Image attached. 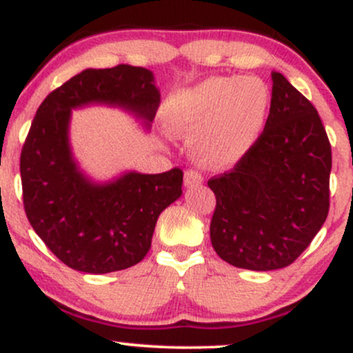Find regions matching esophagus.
Instances as JSON below:
<instances>
[{
  "mask_svg": "<svg viewBox=\"0 0 353 353\" xmlns=\"http://www.w3.org/2000/svg\"><path fill=\"white\" fill-rule=\"evenodd\" d=\"M202 176L194 169H189L188 172L184 174V185L185 188H194V185H201L202 184Z\"/></svg>",
  "mask_w": 353,
  "mask_h": 353,
  "instance_id": "1",
  "label": "esophagus"
}]
</instances>
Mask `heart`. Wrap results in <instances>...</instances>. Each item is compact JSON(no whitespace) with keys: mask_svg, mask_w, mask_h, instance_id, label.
<instances>
[{"mask_svg":"<svg viewBox=\"0 0 353 353\" xmlns=\"http://www.w3.org/2000/svg\"><path fill=\"white\" fill-rule=\"evenodd\" d=\"M270 99L269 86L255 76L208 78L168 101L165 128L176 137H196L192 151L199 163L225 168L257 143Z\"/></svg>","mask_w":353,"mask_h":353,"instance_id":"heart-1","label":"heart"}]
</instances>
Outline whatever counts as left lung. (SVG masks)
<instances>
[{
	"mask_svg": "<svg viewBox=\"0 0 353 353\" xmlns=\"http://www.w3.org/2000/svg\"><path fill=\"white\" fill-rule=\"evenodd\" d=\"M332 149L317 109L272 71L270 112L254 148L208 184L216 194L210 242L239 269L290 265L329 214Z\"/></svg>",
	"mask_w": 353,
	"mask_h": 353,
	"instance_id": "8db88e82",
	"label": "left lung"
}]
</instances>
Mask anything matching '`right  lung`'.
<instances>
[{"instance_id": "1", "label": "right lung", "mask_w": 353, "mask_h": 353, "mask_svg": "<svg viewBox=\"0 0 353 353\" xmlns=\"http://www.w3.org/2000/svg\"><path fill=\"white\" fill-rule=\"evenodd\" d=\"M159 103L152 71L119 64L81 71L36 111L19 163L24 210L48 249L71 269L108 274L136 265L151 249L157 217L182 194L177 168L91 179L72 154L71 111L119 108L149 131Z\"/></svg>"}]
</instances>
